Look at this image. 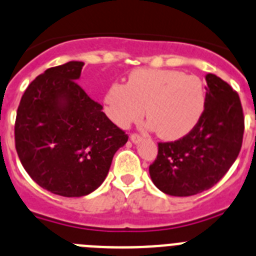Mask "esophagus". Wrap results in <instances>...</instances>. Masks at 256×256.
Masks as SVG:
<instances>
[{
	"mask_svg": "<svg viewBox=\"0 0 256 256\" xmlns=\"http://www.w3.org/2000/svg\"><path fill=\"white\" fill-rule=\"evenodd\" d=\"M141 140L142 137L138 134V133H132V134H130V141H132L133 144H138Z\"/></svg>",
	"mask_w": 256,
	"mask_h": 256,
	"instance_id": "34e87169",
	"label": "esophagus"
}]
</instances>
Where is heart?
Returning <instances> with one entry per match:
<instances>
[{
    "label": "heart",
    "instance_id": "heart-1",
    "mask_svg": "<svg viewBox=\"0 0 256 256\" xmlns=\"http://www.w3.org/2000/svg\"><path fill=\"white\" fill-rule=\"evenodd\" d=\"M105 112L116 126H128L144 114L156 134L177 140L196 126L205 108V90L195 76L178 70L136 69L126 84L112 83L104 96Z\"/></svg>",
    "mask_w": 256,
    "mask_h": 256
}]
</instances>
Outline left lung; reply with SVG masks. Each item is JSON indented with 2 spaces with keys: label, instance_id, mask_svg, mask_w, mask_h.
Listing matches in <instances>:
<instances>
[{
  "label": "left lung",
  "instance_id": "1",
  "mask_svg": "<svg viewBox=\"0 0 256 256\" xmlns=\"http://www.w3.org/2000/svg\"><path fill=\"white\" fill-rule=\"evenodd\" d=\"M205 108L196 126L172 142L158 144L151 180L170 196L209 190L232 166L242 146L245 118L238 94L216 74L206 76Z\"/></svg>",
  "mask_w": 256,
  "mask_h": 256
}]
</instances>
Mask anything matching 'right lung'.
Instances as JSON below:
<instances>
[{"label": "right lung", "instance_id": "right-lung-1", "mask_svg": "<svg viewBox=\"0 0 256 256\" xmlns=\"http://www.w3.org/2000/svg\"><path fill=\"white\" fill-rule=\"evenodd\" d=\"M83 65L69 61L38 76L22 96L15 120V148L26 173L65 198L94 192L128 141L76 83Z\"/></svg>", "mask_w": 256, "mask_h": 256}]
</instances>
